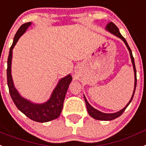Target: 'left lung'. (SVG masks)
<instances>
[{
	"label": "left lung",
	"mask_w": 146,
	"mask_h": 146,
	"mask_svg": "<svg viewBox=\"0 0 146 146\" xmlns=\"http://www.w3.org/2000/svg\"><path fill=\"white\" fill-rule=\"evenodd\" d=\"M107 30H108L109 32H111V33L114 34L115 35H117V37H119V38H121L122 41H124L125 45L128 47V50H129L130 52V56H131V62L133 63V70H134V76H135V82H134V90H133V95H132V97L131 99V100L129 101V102L128 103V105H126L125 107L123 109H122L121 111H118L117 113H105L100 112V111H97L96 109L92 107L91 105L90 104L88 103V102L87 101L86 98L84 97V101H85V104H86V107H87V110H88V113L90 114V116H91L93 118L96 119H99V120H104V121H108V120H112V119H114L117 118V117H120L121 115L122 114V113L124 112L125 110L126 109V108L128 107V105L131 103V102L132 101L133 97V95H134V93H135V90H136V87H137V71H136V67H135V64H134V59H133V55H132V52L131 50L130 49L129 46H128V43L126 41V40L125 39V38L122 36V35L120 34L119 31V29L117 27V26L115 25L113 22H111V23H109L107 25V27H106Z\"/></svg>",
	"instance_id": "1"
}]
</instances>
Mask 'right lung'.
Instances as JSON below:
<instances>
[{
	"mask_svg": "<svg viewBox=\"0 0 146 146\" xmlns=\"http://www.w3.org/2000/svg\"><path fill=\"white\" fill-rule=\"evenodd\" d=\"M30 24H31V22H27L26 24H22L15 35L13 44L9 50L8 60H7V84H8L9 91L11 98L19 111H21L29 119H31L32 120L38 122H46L55 119L59 117L60 113L62 111L66 93L68 89L70 83L72 80V76L70 75H68L61 79L58 85L52 92V96L50 100L44 104L36 105V104L31 103L30 102L22 98L19 95L13 85V79L11 75L13 49L19 38L25 33Z\"/></svg>",
	"mask_w": 146,
	"mask_h": 146,
	"instance_id": "1",
	"label": "right lung"
}]
</instances>
